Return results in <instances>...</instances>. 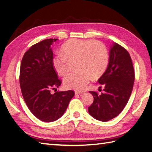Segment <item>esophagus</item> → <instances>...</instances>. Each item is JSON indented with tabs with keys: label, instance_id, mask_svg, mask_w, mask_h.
Masks as SVG:
<instances>
[{
	"label": "esophagus",
	"instance_id": "obj_1",
	"mask_svg": "<svg viewBox=\"0 0 152 152\" xmlns=\"http://www.w3.org/2000/svg\"><path fill=\"white\" fill-rule=\"evenodd\" d=\"M85 91H75V94H84Z\"/></svg>",
	"mask_w": 152,
	"mask_h": 152
}]
</instances>
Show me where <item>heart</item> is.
Segmentation results:
<instances>
[{
  "label": "heart",
  "mask_w": 152,
  "mask_h": 152,
  "mask_svg": "<svg viewBox=\"0 0 152 152\" xmlns=\"http://www.w3.org/2000/svg\"><path fill=\"white\" fill-rule=\"evenodd\" d=\"M61 53L53 58L55 72L59 76H65L68 71V62L74 61V68L77 70L64 80V86L68 89L84 90L92 77L99 78L108 66L107 49L99 41L72 39L62 46Z\"/></svg>",
  "instance_id": "heart-1"
}]
</instances>
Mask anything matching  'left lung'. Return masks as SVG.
Wrapping results in <instances>:
<instances>
[{"mask_svg": "<svg viewBox=\"0 0 152 152\" xmlns=\"http://www.w3.org/2000/svg\"><path fill=\"white\" fill-rule=\"evenodd\" d=\"M135 74L130 55L125 48L115 43L111 47L109 65L98 82L104 93L90 91L94 102L88 107L92 117L103 122L114 118L126 106L131 95Z\"/></svg>", "mask_w": 152, "mask_h": 152, "instance_id": "left-lung-1", "label": "left lung"}]
</instances>
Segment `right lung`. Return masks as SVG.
<instances>
[{
    "label": "right lung",
    "mask_w": 152,
    "mask_h": 152,
    "mask_svg": "<svg viewBox=\"0 0 152 152\" xmlns=\"http://www.w3.org/2000/svg\"><path fill=\"white\" fill-rule=\"evenodd\" d=\"M57 39H47L32 45L23 55L20 65V85L28 109L38 119L53 122L64 113L74 91H56L62 81L52 64L51 45Z\"/></svg>",
    "instance_id": "right-lung-1"
}]
</instances>
